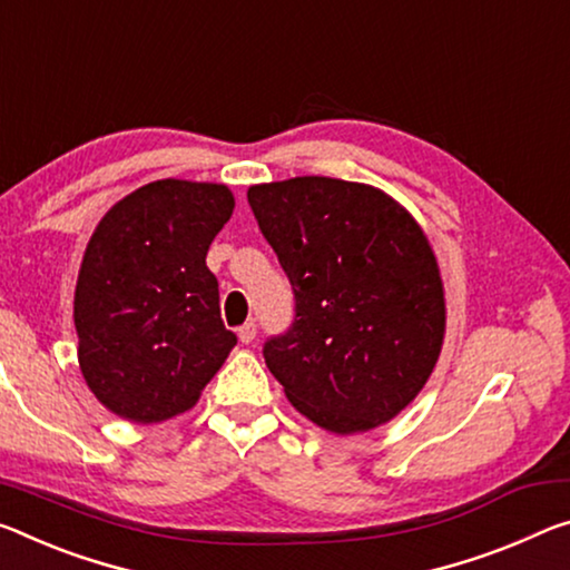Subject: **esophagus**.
Here are the masks:
<instances>
[{"mask_svg":"<svg viewBox=\"0 0 570 570\" xmlns=\"http://www.w3.org/2000/svg\"><path fill=\"white\" fill-rule=\"evenodd\" d=\"M238 340L243 342V345H248V342L256 340V324L246 322L243 327H238Z\"/></svg>","mask_w":570,"mask_h":570,"instance_id":"obj_1","label":"esophagus"}]
</instances>
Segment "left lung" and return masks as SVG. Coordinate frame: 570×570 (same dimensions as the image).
<instances>
[{
	"label": "left lung",
	"instance_id": "8db88e82",
	"mask_svg": "<svg viewBox=\"0 0 570 570\" xmlns=\"http://www.w3.org/2000/svg\"><path fill=\"white\" fill-rule=\"evenodd\" d=\"M248 203L294 286L292 330L264 347L288 403L337 436L395 419L446 334L426 233L383 189L337 177L250 185Z\"/></svg>",
	"mask_w": 570,
	"mask_h": 570
}]
</instances>
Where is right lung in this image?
Here are the masks:
<instances>
[{
	"instance_id": "obj_1",
	"label": "right lung",
	"mask_w": 570,
	"mask_h": 570,
	"mask_svg": "<svg viewBox=\"0 0 570 570\" xmlns=\"http://www.w3.org/2000/svg\"><path fill=\"white\" fill-rule=\"evenodd\" d=\"M233 207L228 185L169 177L98 220L73 299L78 365L119 419L149 426L189 411L236 347L205 264Z\"/></svg>"
}]
</instances>
